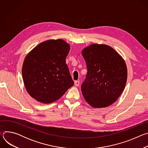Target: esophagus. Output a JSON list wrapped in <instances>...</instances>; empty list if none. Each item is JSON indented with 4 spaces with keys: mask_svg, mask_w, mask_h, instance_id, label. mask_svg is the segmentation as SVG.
<instances>
[{
    "mask_svg": "<svg viewBox=\"0 0 148 148\" xmlns=\"http://www.w3.org/2000/svg\"><path fill=\"white\" fill-rule=\"evenodd\" d=\"M74 85H75L76 87L79 86V81H74Z\"/></svg>",
    "mask_w": 148,
    "mask_h": 148,
    "instance_id": "esophagus-1",
    "label": "esophagus"
}]
</instances>
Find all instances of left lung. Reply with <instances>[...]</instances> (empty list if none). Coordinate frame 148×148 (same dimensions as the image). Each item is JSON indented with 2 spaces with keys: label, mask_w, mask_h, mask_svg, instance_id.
Wrapping results in <instances>:
<instances>
[{
  "label": "left lung",
  "mask_w": 148,
  "mask_h": 148,
  "mask_svg": "<svg viewBox=\"0 0 148 148\" xmlns=\"http://www.w3.org/2000/svg\"><path fill=\"white\" fill-rule=\"evenodd\" d=\"M82 55L87 67L81 85L86 101L94 108L110 106L121 95L127 80V68L122 57L111 47L93 44Z\"/></svg>",
  "instance_id": "left-lung-1"
}]
</instances>
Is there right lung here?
I'll return each mask as SVG.
<instances>
[{
	"label": "right lung",
	"mask_w": 148,
	"mask_h": 148,
	"mask_svg": "<svg viewBox=\"0 0 148 148\" xmlns=\"http://www.w3.org/2000/svg\"><path fill=\"white\" fill-rule=\"evenodd\" d=\"M70 45L62 39L40 43L26 57L22 67L25 86L37 101L50 103L61 98L74 81L66 62Z\"/></svg>",
	"instance_id": "add662e5"
}]
</instances>
